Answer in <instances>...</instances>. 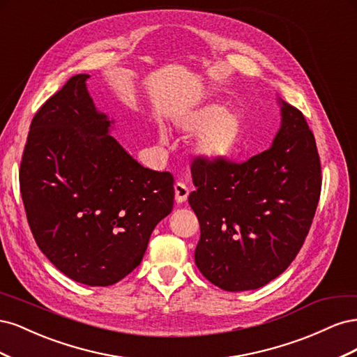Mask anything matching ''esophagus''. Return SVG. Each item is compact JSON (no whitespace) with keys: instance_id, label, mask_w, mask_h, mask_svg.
<instances>
[{"instance_id":"esophagus-1","label":"esophagus","mask_w":357,"mask_h":357,"mask_svg":"<svg viewBox=\"0 0 357 357\" xmlns=\"http://www.w3.org/2000/svg\"><path fill=\"white\" fill-rule=\"evenodd\" d=\"M174 192H176V201L178 204L185 202L188 199V197H189V188L185 185V183H181V181L176 183V185H174Z\"/></svg>"}]
</instances>
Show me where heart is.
<instances>
[{"mask_svg":"<svg viewBox=\"0 0 357 357\" xmlns=\"http://www.w3.org/2000/svg\"><path fill=\"white\" fill-rule=\"evenodd\" d=\"M177 126L189 135H199L195 152L207 162H222L232 158L240 146L241 116L218 102L204 104L181 113L176 119ZM159 139L165 142L164 129H159Z\"/></svg>","mask_w":357,"mask_h":357,"instance_id":"heart-1","label":"heart"}]
</instances>
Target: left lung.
Wrapping results in <instances>:
<instances>
[{
    "instance_id": "1",
    "label": "left lung",
    "mask_w": 357,
    "mask_h": 357,
    "mask_svg": "<svg viewBox=\"0 0 357 357\" xmlns=\"http://www.w3.org/2000/svg\"><path fill=\"white\" fill-rule=\"evenodd\" d=\"M282 125L268 150L243 164L195 160L189 204L199 220L195 264L228 291L268 284L291 264L320 198L316 139L304 114L278 98Z\"/></svg>"
}]
</instances>
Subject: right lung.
I'll return each mask as SVG.
<instances>
[{"mask_svg": "<svg viewBox=\"0 0 357 357\" xmlns=\"http://www.w3.org/2000/svg\"><path fill=\"white\" fill-rule=\"evenodd\" d=\"M89 74H77L31 122L19 183L32 235L61 273L110 286L142 262L155 226L171 213L174 178L144 168L110 135Z\"/></svg>", "mask_w": 357, "mask_h": 357, "instance_id": "1", "label": "right lung"}]
</instances>
